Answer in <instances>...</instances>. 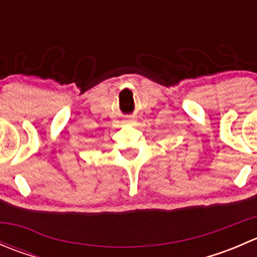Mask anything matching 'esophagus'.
<instances>
[{"instance_id":"1","label":"esophagus","mask_w":257,"mask_h":257,"mask_svg":"<svg viewBox=\"0 0 257 257\" xmlns=\"http://www.w3.org/2000/svg\"><path fill=\"white\" fill-rule=\"evenodd\" d=\"M124 121H125V123H133V121H134V119L132 118V116H128V118H126L125 120H124Z\"/></svg>"}]
</instances>
